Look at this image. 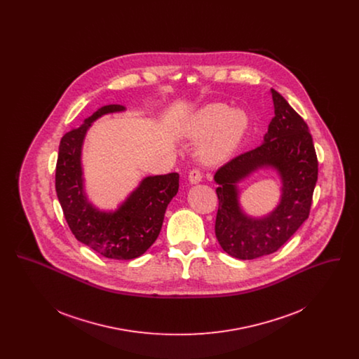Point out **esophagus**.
Returning <instances> with one entry per match:
<instances>
[{
  "instance_id": "1",
  "label": "esophagus",
  "mask_w": 359,
  "mask_h": 359,
  "mask_svg": "<svg viewBox=\"0 0 359 359\" xmlns=\"http://www.w3.org/2000/svg\"><path fill=\"white\" fill-rule=\"evenodd\" d=\"M202 179H203V173H202L199 168H194V170H191L189 173H188V180L192 184H196V183L202 182Z\"/></svg>"
}]
</instances>
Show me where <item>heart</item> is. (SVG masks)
<instances>
[{
	"mask_svg": "<svg viewBox=\"0 0 359 359\" xmlns=\"http://www.w3.org/2000/svg\"><path fill=\"white\" fill-rule=\"evenodd\" d=\"M249 126V116L243 110H233L224 103H211L188 120L186 133L194 138H205L199 151L201 158L205 163H218L238 147Z\"/></svg>",
	"mask_w": 359,
	"mask_h": 359,
	"instance_id": "obj_1",
	"label": "heart"
}]
</instances>
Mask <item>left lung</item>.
<instances>
[{"instance_id":"obj_1","label":"left lung","mask_w":359,"mask_h":359,"mask_svg":"<svg viewBox=\"0 0 359 359\" xmlns=\"http://www.w3.org/2000/svg\"><path fill=\"white\" fill-rule=\"evenodd\" d=\"M272 97L274 117L264 142L231 158L214 176L219 184L215 236L223 250L239 259L278 250L307 219L318 182V157L306 121L276 90ZM258 168L278 171L283 180V195L268 217L250 219L238 207L236 183Z\"/></svg>"}]
</instances>
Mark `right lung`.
Listing matches in <instances>:
<instances>
[{
    "label": "right lung",
    "instance_id": "add662e5",
    "mask_svg": "<svg viewBox=\"0 0 359 359\" xmlns=\"http://www.w3.org/2000/svg\"><path fill=\"white\" fill-rule=\"evenodd\" d=\"M122 110L121 104L103 106L62 137L55 188L75 238L106 258L132 259L144 255L158 237L167 205L179 189V173L145 177L114 212H102L87 202L81 164L86 132L103 114Z\"/></svg>",
    "mask_w": 359,
    "mask_h": 359
}]
</instances>
